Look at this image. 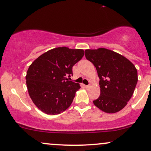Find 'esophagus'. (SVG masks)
Instances as JSON below:
<instances>
[{
  "label": "esophagus",
  "instance_id": "34e87169",
  "mask_svg": "<svg viewBox=\"0 0 151 151\" xmlns=\"http://www.w3.org/2000/svg\"><path fill=\"white\" fill-rule=\"evenodd\" d=\"M84 87L85 88H88L89 87V85H84Z\"/></svg>",
  "mask_w": 151,
  "mask_h": 151
}]
</instances>
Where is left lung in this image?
<instances>
[{
    "label": "left lung",
    "mask_w": 151,
    "mask_h": 151,
    "mask_svg": "<svg viewBox=\"0 0 151 151\" xmlns=\"http://www.w3.org/2000/svg\"><path fill=\"white\" fill-rule=\"evenodd\" d=\"M85 52L100 78V95L93 103L106 113L119 111L134 91L138 81L136 68L125 57L109 49H86Z\"/></svg>",
    "instance_id": "8db88e82"
}]
</instances>
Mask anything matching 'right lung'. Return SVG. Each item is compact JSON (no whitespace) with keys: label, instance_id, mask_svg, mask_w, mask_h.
<instances>
[{"label":"right lung","instance_id":"1","mask_svg":"<svg viewBox=\"0 0 151 151\" xmlns=\"http://www.w3.org/2000/svg\"><path fill=\"white\" fill-rule=\"evenodd\" d=\"M83 49L63 47L51 49L33 61L26 73L28 93L36 106L50 115L71 105L79 84L69 81L72 67L83 58Z\"/></svg>","mask_w":151,"mask_h":151}]
</instances>
